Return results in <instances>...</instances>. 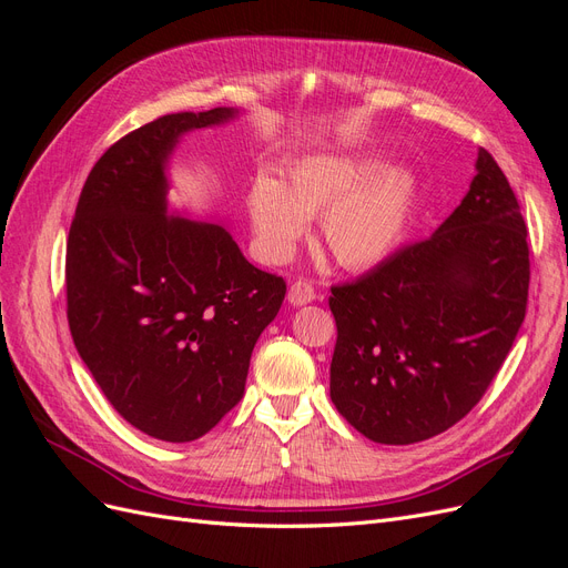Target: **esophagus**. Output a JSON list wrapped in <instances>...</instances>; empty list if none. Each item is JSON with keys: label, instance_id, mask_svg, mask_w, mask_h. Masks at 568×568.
Returning a JSON list of instances; mask_svg holds the SVG:
<instances>
[{"label": "esophagus", "instance_id": "obj_1", "mask_svg": "<svg viewBox=\"0 0 568 568\" xmlns=\"http://www.w3.org/2000/svg\"><path fill=\"white\" fill-rule=\"evenodd\" d=\"M315 301V288L311 282L298 280L288 286V303L291 305H305Z\"/></svg>", "mask_w": 568, "mask_h": 568}]
</instances>
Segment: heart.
Masks as SVG:
<instances>
[{"label":"heart","instance_id":"1","mask_svg":"<svg viewBox=\"0 0 568 568\" xmlns=\"http://www.w3.org/2000/svg\"><path fill=\"white\" fill-rule=\"evenodd\" d=\"M384 165L376 151H332L301 159L286 182L257 175L248 194L257 251L282 263L320 215L317 242L343 270L382 265L403 244L417 203V178Z\"/></svg>","mask_w":568,"mask_h":568}]
</instances>
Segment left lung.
I'll use <instances>...</instances> for the list:
<instances>
[{"label": "left lung", "mask_w": 568, "mask_h": 568, "mask_svg": "<svg viewBox=\"0 0 568 568\" xmlns=\"http://www.w3.org/2000/svg\"><path fill=\"white\" fill-rule=\"evenodd\" d=\"M526 222L486 149L453 215L351 284L332 286V403L374 443L448 432L500 372L528 301Z\"/></svg>", "instance_id": "obj_1"}]
</instances>
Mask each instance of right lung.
<instances>
[{"label": "right lung", "instance_id": "right-lung-1", "mask_svg": "<svg viewBox=\"0 0 568 568\" xmlns=\"http://www.w3.org/2000/svg\"><path fill=\"white\" fill-rule=\"evenodd\" d=\"M234 115L170 113L125 134L94 163L68 232L65 313L82 363L120 417L168 443L201 438L242 400L255 341L286 296L225 227L168 215L180 136Z\"/></svg>", "mask_w": 568, "mask_h": 568}]
</instances>
